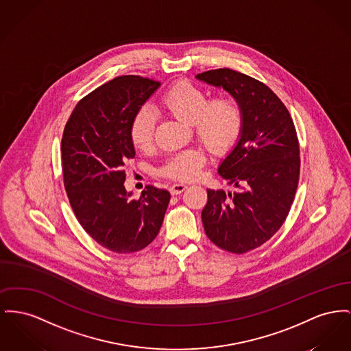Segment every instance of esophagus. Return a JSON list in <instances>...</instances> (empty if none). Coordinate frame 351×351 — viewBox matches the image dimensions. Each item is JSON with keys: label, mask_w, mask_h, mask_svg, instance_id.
I'll return each mask as SVG.
<instances>
[{"label": "esophagus", "mask_w": 351, "mask_h": 351, "mask_svg": "<svg viewBox=\"0 0 351 351\" xmlns=\"http://www.w3.org/2000/svg\"><path fill=\"white\" fill-rule=\"evenodd\" d=\"M186 184L184 183H175V184H172V186H169V191H171V193L172 195H179V193H182L183 191H186Z\"/></svg>", "instance_id": "34e87169"}]
</instances>
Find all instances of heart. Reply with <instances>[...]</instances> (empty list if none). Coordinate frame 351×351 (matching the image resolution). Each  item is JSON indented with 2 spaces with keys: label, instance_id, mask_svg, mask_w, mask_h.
<instances>
[{
  "label": "heart",
  "instance_id": "heart-1",
  "mask_svg": "<svg viewBox=\"0 0 351 351\" xmlns=\"http://www.w3.org/2000/svg\"><path fill=\"white\" fill-rule=\"evenodd\" d=\"M165 110L176 119L193 124L197 139L212 152H223L234 143L243 127V110L229 95L208 99L206 91L182 81L171 86L160 99ZM156 115L148 106L141 107L130 124V138L139 149H148L154 142ZM206 156L200 149H189L171 158L160 172L180 180L197 178Z\"/></svg>",
  "mask_w": 351,
  "mask_h": 351
}]
</instances>
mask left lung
<instances>
[{
  "instance_id": "8db88e82",
  "label": "left lung",
  "mask_w": 351,
  "mask_h": 351,
  "mask_svg": "<svg viewBox=\"0 0 351 351\" xmlns=\"http://www.w3.org/2000/svg\"><path fill=\"white\" fill-rule=\"evenodd\" d=\"M196 78L223 87L243 110L239 141L219 165V173L236 191L206 189L202 212L209 240L241 254L267 243L288 216L300 179L295 127L280 98L249 75L217 69Z\"/></svg>"
}]
</instances>
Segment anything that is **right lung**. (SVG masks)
<instances>
[{
    "label": "right lung",
    "mask_w": 351,
    "mask_h": 351,
    "mask_svg": "<svg viewBox=\"0 0 351 351\" xmlns=\"http://www.w3.org/2000/svg\"><path fill=\"white\" fill-rule=\"evenodd\" d=\"M160 83L122 75L75 106L63 131L64 189L83 229L102 247L132 253L147 247L163 224L171 195L145 186L138 200L124 188L123 165L135 156L130 124Z\"/></svg>",
    "instance_id": "right-lung-1"
}]
</instances>
